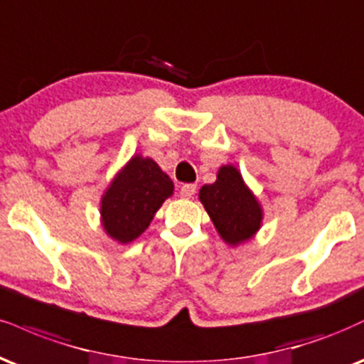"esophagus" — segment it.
I'll return each instance as SVG.
<instances>
[{"instance_id":"obj_1","label":"esophagus","mask_w":364,"mask_h":364,"mask_svg":"<svg viewBox=\"0 0 364 364\" xmlns=\"http://www.w3.org/2000/svg\"><path fill=\"white\" fill-rule=\"evenodd\" d=\"M179 193H181V198H191V196L196 193V185H193V183H186V185L181 186V191H179Z\"/></svg>"}]
</instances>
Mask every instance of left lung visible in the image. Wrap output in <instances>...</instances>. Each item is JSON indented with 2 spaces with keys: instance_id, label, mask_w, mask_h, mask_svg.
Here are the masks:
<instances>
[{
  "instance_id": "obj_1",
  "label": "left lung",
  "mask_w": 364,
  "mask_h": 364,
  "mask_svg": "<svg viewBox=\"0 0 364 364\" xmlns=\"http://www.w3.org/2000/svg\"><path fill=\"white\" fill-rule=\"evenodd\" d=\"M198 196L220 237L230 246L251 239L259 230L261 205L234 166H222L217 181L201 186Z\"/></svg>"
}]
</instances>
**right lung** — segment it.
I'll use <instances>...</instances> for the list:
<instances>
[{"mask_svg":"<svg viewBox=\"0 0 364 364\" xmlns=\"http://www.w3.org/2000/svg\"><path fill=\"white\" fill-rule=\"evenodd\" d=\"M173 190V181L154 161L134 156L102 198V224L107 234L122 244L132 242L147 229Z\"/></svg>","mask_w":364,"mask_h":364,"instance_id":"add662e5","label":"right lung"}]
</instances>
